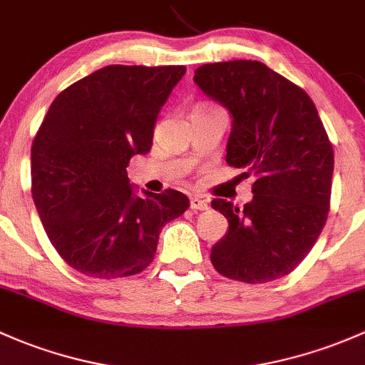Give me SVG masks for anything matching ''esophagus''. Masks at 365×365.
I'll list each match as a JSON object with an SVG mask.
<instances>
[{
  "label": "esophagus",
  "mask_w": 365,
  "mask_h": 365,
  "mask_svg": "<svg viewBox=\"0 0 365 365\" xmlns=\"http://www.w3.org/2000/svg\"><path fill=\"white\" fill-rule=\"evenodd\" d=\"M190 207L193 210H207L209 209V203H207V200H203L202 197H193L190 200Z\"/></svg>",
  "instance_id": "1"
}]
</instances>
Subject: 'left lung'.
Returning a JSON list of instances; mask_svg holds the SVG:
<instances>
[{
  "mask_svg": "<svg viewBox=\"0 0 365 365\" xmlns=\"http://www.w3.org/2000/svg\"><path fill=\"white\" fill-rule=\"evenodd\" d=\"M193 80L230 111L226 162L256 178L244 209L212 200L230 226L210 261L247 284L289 275L315 245L331 203L334 153L319 111L303 88L257 61L200 66Z\"/></svg>",
  "mask_w": 365,
  "mask_h": 365,
  "instance_id": "obj_1",
  "label": "left lung"
}]
</instances>
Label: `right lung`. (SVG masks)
Here are the masks:
<instances>
[{
    "label": "right lung",
    "mask_w": 365,
    "mask_h": 365,
    "mask_svg": "<svg viewBox=\"0 0 365 365\" xmlns=\"http://www.w3.org/2000/svg\"><path fill=\"white\" fill-rule=\"evenodd\" d=\"M184 66H106L56 97L33 140V200L50 242L93 278L140 273L160 231L190 205L181 191L137 195L127 175L146 155Z\"/></svg>",
    "instance_id": "add662e5"
}]
</instances>
